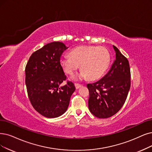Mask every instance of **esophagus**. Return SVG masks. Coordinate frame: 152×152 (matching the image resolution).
Wrapping results in <instances>:
<instances>
[{
  "instance_id": "esophagus-1",
  "label": "esophagus",
  "mask_w": 152,
  "mask_h": 152,
  "mask_svg": "<svg viewBox=\"0 0 152 152\" xmlns=\"http://www.w3.org/2000/svg\"><path fill=\"white\" fill-rule=\"evenodd\" d=\"M75 86L76 89H78V88H80V87L82 86V85L78 84V83H75Z\"/></svg>"
}]
</instances>
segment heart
Listing matches in <instances>:
<instances>
[{
  "label": "heart",
  "instance_id": "heart-1",
  "mask_svg": "<svg viewBox=\"0 0 152 152\" xmlns=\"http://www.w3.org/2000/svg\"><path fill=\"white\" fill-rule=\"evenodd\" d=\"M110 56L105 47L82 45L73 49L70 55H65L60 59L64 72L72 75L81 65L82 70L74 77L75 80H96L102 77L107 70Z\"/></svg>",
  "mask_w": 152,
  "mask_h": 152
}]
</instances>
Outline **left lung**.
Returning a JSON list of instances; mask_svg holds the SVG:
<instances>
[{
	"label": "left lung",
	"mask_w": 152,
	"mask_h": 152,
	"mask_svg": "<svg viewBox=\"0 0 152 152\" xmlns=\"http://www.w3.org/2000/svg\"><path fill=\"white\" fill-rule=\"evenodd\" d=\"M115 60L107 74L100 80L87 84L88 108L99 118L117 113L125 104L130 88V70L127 58L113 45Z\"/></svg>",
	"instance_id": "1"
}]
</instances>
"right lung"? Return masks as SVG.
Here are the masks:
<instances>
[{"instance_id":"1","label":"right lung","mask_w":152,"mask_h":152,"mask_svg":"<svg viewBox=\"0 0 152 152\" xmlns=\"http://www.w3.org/2000/svg\"><path fill=\"white\" fill-rule=\"evenodd\" d=\"M68 47L60 42L47 44L30 57L26 66V84L35 110L47 118H56L67 110L74 84L66 80L60 57Z\"/></svg>"}]
</instances>
